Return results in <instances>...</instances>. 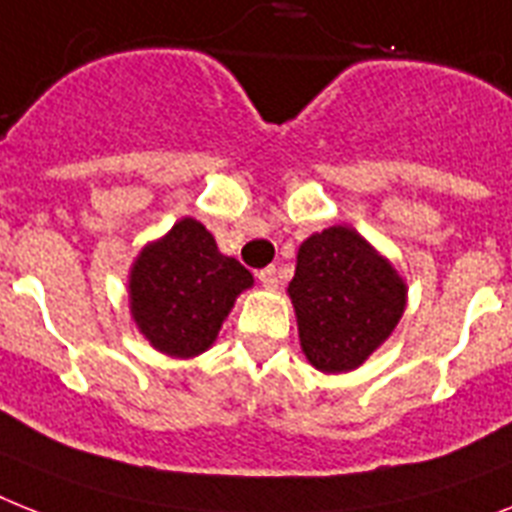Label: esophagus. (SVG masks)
<instances>
[{
  "mask_svg": "<svg viewBox=\"0 0 512 512\" xmlns=\"http://www.w3.org/2000/svg\"><path fill=\"white\" fill-rule=\"evenodd\" d=\"M259 280H261V285L269 287V290L280 287V272H277V266H266V269H261Z\"/></svg>",
  "mask_w": 512,
  "mask_h": 512,
  "instance_id": "obj_1",
  "label": "esophagus"
}]
</instances>
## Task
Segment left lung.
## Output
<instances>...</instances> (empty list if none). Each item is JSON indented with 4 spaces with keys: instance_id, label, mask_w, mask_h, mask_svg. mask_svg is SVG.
<instances>
[{
    "instance_id": "8db88e82",
    "label": "left lung",
    "mask_w": 512,
    "mask_h": 512,
    "mask_svg": "<svg viewBox=\"0 0 512 512\" xmlns=\"http://www.w3.org/2000/svg\"><path fill=\"white\" fill-rule=\"evenodd\" d=\"M308 363L324 374L358 369L405 311L403 277L350 227L303 240L287 287Z\"/></svg>"
}]
</instances>
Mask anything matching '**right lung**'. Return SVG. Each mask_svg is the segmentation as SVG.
I'll return each mask as SVG.
<instances>
[{
    "instance_id": "add662e5",
    "label": "right lung",
    "mask_w": 512,
    "mask_h": 512,
    "mask_svg": "<svg viewBox=\"0 0 512 512\" xmlns=\"http://www.w3.org/2000/svg\"><path fill=\"white\" fill-rule=\"evenodd\" d=\"M253 277L238 259L219 253L201 222L180 219L143 248L130 269V314L159 353L193 358L211 348L222 322Z\"/></svg>"
}]
</instances>
